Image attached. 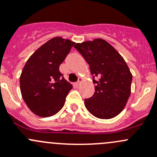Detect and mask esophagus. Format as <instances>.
I'll return each instance as SVG.
<instances>
[{
	"label": "esophagus",
	"mask_w": 157,
	"mask_h": 157,
	"mask_svg": "<svg viewBox=\"0 0 157 157\" xmlns=\"http://www.w3.org/2000/svg\"><path fill=\"white\" fill-rule=\"evenodd\" d=\"M81 81H82V78H80V77H79V79H78V81L77 82V86H79V85L80 84V83H81Z\"/></svg>",
	"instance_id": "1"
}]
</instances>
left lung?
I'll list each match as a JSON object with an SVG mask.
<instances>
[{
    "label": "left lung",
    "instance_id": "obj_1",
    "mask_svg": "<svg viewBox=\"0 0 157 157\" xmlns=\"http://www.w3.org/2000/svg\"><path fill=\"white\" fill-rule=\"evenodd\" d=\"M74 48L90 66L95 92L85 99L86 109L100 119H111L124 109L131 94L133 76L122 56L103 39L77 43Z\"/></svg>",
    "mask_w": 157,
    "mask_h": 157
}]
</instances>
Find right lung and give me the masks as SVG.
I'll return each mask as SVG.
<instances>
[{"mask_svg": "<svg viewBox=\"0 0 157 157\" xmlns=\"http://www.w3.org/2000/svg\"><path fill=\"white\" fill-rule=\"evenodd\" d=\"M74 42L56 36L44 44L27 60L20 77L23 99L36 116L48 117L63 106L72 84L67 81L59 67Z\"/></svg>", "mask_w": 157, "mask_h": 157, "instance_id": "obj_1", "label": "right lung"}]
</instances>
